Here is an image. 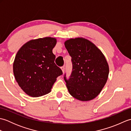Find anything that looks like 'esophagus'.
Segmentation results:
<instances>
[{
	"mask_svg": "<svg viewBox=\"0 0 131 131\" xmlns=\"http://www.w3.org/2000/svg\"><path fill=\"white\" fill-rule=\"evenodd\" d=\"M61 70H62V73H64V72H65V68H64V66H62V67H61Z\"/></svg>",
	"mask_w": 131,
	"mask_h": 131,
	"instance_id": "1",
	"label": "esophagus"
}]
</instances>
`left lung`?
<instances>
[{"label":"left lung","instance_id":"1","mask_svg":"<svg viewBox=\"0 0 131 131\" xmlns=\"http://www.w3.org/2000/svg\"><path fill=\"white\" fill-rule=\"evenodd\" d=\"M71 57L73 71L66 80L71 95L80 101L94 99L106 83L109 68L104 54L96 46L82 37L70 38L64 43Z\"/></svg>","mask_w":131,"mask_h":131}]
</instances>
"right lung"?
<instances>
[{
	"instance_id": "1",
	"label": "right lung",
	"mask_w": 131,
	"mask_h": 131,
	"mask_svg": "<svg viewBox=\"0 0 131 131\" xmlns=\"http://www.w3.org/2000/svg\"><path fill=\"white\" fill-rule=\"evenodd\" d=\"M55 38L32 39L22 46L13 62L14 76L19 86L27 95L38 97L51 91L62 70L54 63L52 49Z\"/></svg>"
}]
</instances>
